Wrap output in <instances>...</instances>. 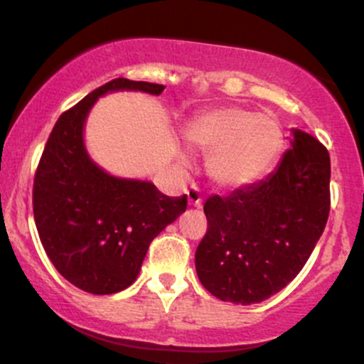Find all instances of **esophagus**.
<instances>
[{
	"mask_svg": "<svg viewBox=\"0 0 364 364\" xmlns=\"http://www.w3.org/2000/svg\"><path fill=\"white\" fill-rule=\"evenodd\" d=\"M188 196V203L193 207H200L202 205V195H200V190L196 186H190V190L186 191Z\"/></svg>",
	"mask_w": 364,
	"mask_h": 364,
	"instance_id": "1",
	"label": "esophagus"
}]
</instances>
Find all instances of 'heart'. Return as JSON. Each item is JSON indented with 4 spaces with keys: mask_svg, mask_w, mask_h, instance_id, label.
Segmentation results:
<instances>
[{
    "mask_svg": "<svg viewBox=\"0 0 364 364\" xmlns=\"http://www.w3.org/2000/svg\"><path fill=\"white\" fill-rule=\"evenodd\" d=\"M186 140L208 154L207 171L215 185L243 188L274 168L284 133L272 116L231 106L195 118L186 129Z\"/></svg>",
    "mask_w": 364,
    "mask_h": 364,
    "instance_id": "1",
    "label": "heart"
}]
</instances>
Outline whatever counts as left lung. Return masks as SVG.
Masks as SVG:
<instances>
[{
  "label": "left lung",
  "instance_id": "left-lung-1",
  "mask_svg": "<svg viewBox=\"0 0 364 364\" xmlns=\"http://www.w3.org/2000/svg\"><path fill=\"white\" fill-rule=\"evenodd\" d=\"M291 133L272 174L203 205L208 229L195 253L196 275L223 301L246 306L284 289L327 224L330 156L310 133Z\"/></svg>",
  "mask_w": 364,
  "mask_h": 364
}]
</instances>
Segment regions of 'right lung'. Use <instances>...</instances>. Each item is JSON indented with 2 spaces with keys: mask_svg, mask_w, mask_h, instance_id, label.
Segmentation results:
<instances>
[{
  "mask_svg": "<svg viewBox=\"0 0 364 364\" xmlns=\"http://www.w3.org/2000/svg\"><path fill=\"white\" fill-rule=\"evenodd\" d=\"M164 85L116 78L63 112L34 179V219L49 260L90 294H114L139 277L149 245L186 210L147 179L119 178L92 161L83 129L99 97L111 92L161 95Z\"/></svg>",
  "mask_w": 364,
  "mask_h": 364,
  "instance_id": "add662e5",
  "label": "right lung"
}]
</instances>
